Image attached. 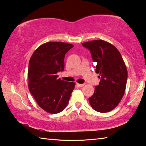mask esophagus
<instances>
[{
    "label": "esophagus",
    "mask_w": 146,
    "mask_h": 146,
    "mask_svg": "<svg viewBox=\"0 0 146 146\" xmlns=\"http://www.w3.org/2000/svg\"><path fill=\"white\" fill-rule=\"evenodd\" d=\"M77 86L78 87L81 88V87H82V86H84V84H78V83H77Z\"/></svg>",
    "instance_id": "obj_1"
}]
</instances>
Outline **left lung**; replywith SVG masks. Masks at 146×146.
Listing matches in <instances>:
<instances>
[{
	"mask_svg": "<svg viewBox=\"0 0 146 146\" xmlns=\"http://www.w3.org/2000/svg\"><path fill=\"white\" fill-rule=\"evenodd\" d=\"M82 45L90 50L96 64V73L101 78L93 96L88 99L90 105L97 112H110L119 103L125 91V64L117 48L107 41L94 40Z\"/></svg>",
	"mask_w": 146,
	"mask_h": 146,
	"instance_id": "1",
	"label": "left lung"
}]
</instances>
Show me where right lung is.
<instances>
[{
    "label": "right lung",
    "mask_w": 146,
    "mask_h": 146,
    "mask_svg": "<svg viewBox=\"0 0 146 146\" xmlns=\"http://www.w3.org/2000/svg\"><path fill=\"white\" fill-rule=\"evenodd\" d=\"M73 45L47 42L34 52L29 64V88L40 107L50 114L62 112L68 105L75 83L58 78L64 69L65 55Z\"/></svg>",
    "instance_id": "right-lung-1"
}]
</instances>
